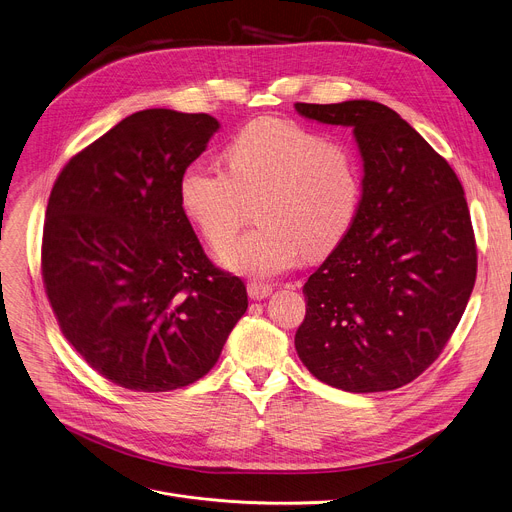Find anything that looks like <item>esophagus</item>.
I'll return each instance as SVG.
<instances>
[{
	"label": "esophagus",
	"instance_id": "1",
	"mask_svg": "<svg viewBox=\"0 0 512 512\" xmlns=\"http://www.w3.org/2000/svg\"><path fill=\"white\" fill-rule=\"evenodd\" d=\"M247 290H249V296H251L253 300H263V298H267L271 292H274V286L265 284V282H251V284L247 286Z\"/></svg>",
	"mask_w": 512,
	"mask_h": 512
}]
</instances>
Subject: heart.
I'll list each match as a JSON object with an SVG mask.
<instances>
[{
	"mask_svg": "<svg viewBox=\"0 0 512 512\" xmlns=\"http://www.w3.org/2000/svg\"><path fill=\"white\" fill-rule=\"evenodd\" d=\"M362 197L360 166L350 146L286 119H257L226 146V170L195 160L179 179L187 218L220 249L257 201V230L220 253L238 274L274 278L304 255L331 253L350 232Z\"/></svg>",
	"mask_w": 512,
	"mask_h": 512,
	"instance_id": "1",
	"label": "heart"
}]
</instances>
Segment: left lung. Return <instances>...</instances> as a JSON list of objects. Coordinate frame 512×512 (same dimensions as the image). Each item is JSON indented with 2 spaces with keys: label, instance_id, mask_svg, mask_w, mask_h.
Here are the masks:
<instances>
[{
  "label": "left lung",
  "instance_id": "1",
  "mask_svg": "<svg viewBox=\"0 0 512 512\" xmlns=\"http://www.w3.org/2000/svg\"><path fill=\"white\" fill-rule=\"evenodd\" d=\"M294 107L352 127L364 160L356 220L302 288L298 358L335 389H399L445 350L471 296L478 247L465 191L449 162L381 102Z\"/></svg>",
  "mask_w": 512,
  "mask_h": 512
}]
</instances>
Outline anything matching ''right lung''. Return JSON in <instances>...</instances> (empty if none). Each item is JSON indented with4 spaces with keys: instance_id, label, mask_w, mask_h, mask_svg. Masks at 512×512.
Wrapping results in <instances>:
<instances>
[{
    "instance_id": "add662e5",
    "label": "right lung",
    "mask_w": 512,
    "mask_h": 512,
    "mask_svg": "<svg viewBox=\"0 0 512 512\" xmlns=\"http://www.w3.org/2000/svg\"><path fill=\"white\" fill-rule=\"evenodd\" d=\"M220 123L146 109L70 158L47 203L41 271L76 352L129 391H175L218 362L247 311L181 208V173Z\"/></svg>"
}]
</instances>
